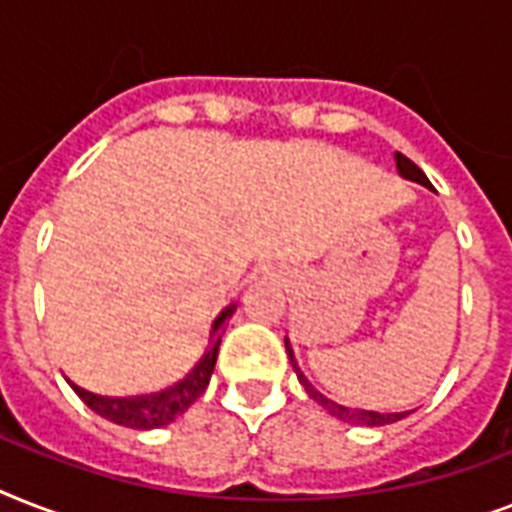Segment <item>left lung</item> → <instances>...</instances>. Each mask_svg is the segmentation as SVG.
I'll use <instances>...</instances> for the list:
<instances>
[{
  "label": "left lung",
  "mask_w": 512,
  "mask_h": 512,
  "mask_svg": "<svg viewBox=\"0 0 512 512\" xmlns=\"http://www.w3.org/2000/svg\"><path fill=\"white\" fill-rule=\"evenodd\" d=\"M396 167H398V175L406 177V180H414V183L425 185V188H433L428 177H425V172H422L420 167L412 162V159H406L404 154H396ZM284 345H287L289 364H292V369L297 372V380H300V385H305V393H308V396H311L316 404L324 406V409H327L332 417H337V420L350 422V425H366V428H374V425H390V422L401 420V417H406V414H409V412L382 414V412H369V409H350V406L335 404L332 398L321 396L319 390L313 388L311 382L305 380V374L300 372V366H297V361H295V353H292V348H289V340H284Z\"/></svg>",
  "instance_id": "left-lung-1"
}]
</instances>
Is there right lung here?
I'll list each match as a JSON object with an SVG mask.
<instances>
[{
	"mask_svg": "<svg viewBox=\"0 0 512 512\" xmlns=\"http://www.w3.org/2000/svg\"><path fill=\"white\" fill-rule=\"evenodd\" d=\"M233 311H236V305H228V308L215 319L212 332H209V345L207 350H204V356L199 358V364L193 366L183 380L175 382L172 388L162 390V393L132 398H111L90 393V390L79 388L74 382H68V385L74 388L76 396L82 398L92 412L100 414V417H106V420L116 422V425H124V428L135 430H151L162 428V425H170L172 420H177V417H180L204 390H207L209 377L215 372L220 337H223L225 324H228V319L233 316Z\"/></svg>",
	"mask_w": 512,
	"mask_h": 512,
	"instance_id": "obj_1",
	"label": "right lung"
}]
</instances>
